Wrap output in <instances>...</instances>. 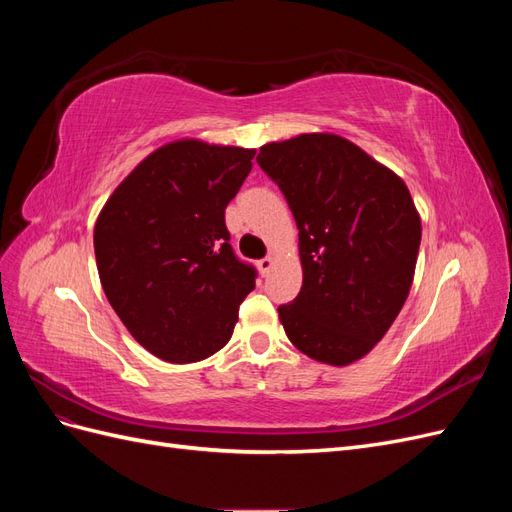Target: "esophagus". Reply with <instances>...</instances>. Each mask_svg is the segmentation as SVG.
Here are the masks:
<instances>
[{
	"instance_id": "obj_1",
	"label": "esophagus",
	"mask_w": 512,
	"mask_h": 512,
	"mask_svg": "<svg viewBox=\"0 0 512 512\" xmlns=\"http://www.w3.org/2000/svg\"><path fill=\"white\" fill-rule=\"evenodd\" d=\"M273 265H275V258H273V256H267V258L258 260V269H260L262 275H269L271 269H273Z\"/></svg>"
}]
</instances>
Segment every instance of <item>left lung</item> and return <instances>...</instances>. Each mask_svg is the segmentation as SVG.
Segmentation results:
<instances>
[{
	"label": "left lung",
	"mask_w": 512,
	"mask_h": 512,
	"mask_svg": "<svg viewBox=\"0 0 512 512\" xmlns=\"http://www.w3.org/2000/svg\"><path fill=\"white\" fill-rule=\"evenodd\" d=\"M299 228L303 286L280 322L309 359L346 367L391 329L414 280L421 215L408 185L331 132L260 147Z\"/></svg>",
	"instance_id": "1"
}]
</instances>
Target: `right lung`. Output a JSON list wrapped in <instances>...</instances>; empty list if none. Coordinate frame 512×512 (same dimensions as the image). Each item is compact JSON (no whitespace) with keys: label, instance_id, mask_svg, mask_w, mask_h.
Returning <instances> with one entry per match:
<instances>
[{"label":"right lung","instance_id":"1","mask_svg":"<svg viewBox=\"0 0 512 512\" xmlns=\"http://www.w3.org/2000/svg\"><path fill=\"white\" fill-rule=\"evenodd\" d=\"M256 149L166 143L108 196L94 228L98 275L130 335L168 363L203 361L228 344L254 267L228 243L224 211Z\"/></svg>","mask_w":512,"mask_h":512}]
</instances>
